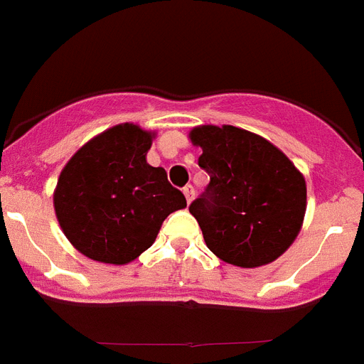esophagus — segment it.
Wrapping results in <instances>:
<instances>
[{"mask_svg": "<svg viewBox=\"0 0 364 364\" xmlns=\"http://www.w3.org/2000/svg\"><path fill=\"white\" fill-rule=\"evenodd\" d=\"M183 194H185L187 201H188V203H191L192 198H194V187H192V185H187V187L183 188Z\"/></svg>", "mask_w": 364, "mask_h": 364, "instance_id": "esophagus-1", "label": "esophagus"}]
</instances>
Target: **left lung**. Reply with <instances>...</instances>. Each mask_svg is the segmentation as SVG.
I'll list each match as a JSON object with an SVG mask.
<instances>
[{
    "instance_id": "left-lung-1",
    "label": "left lung",
    "mask_w": 364,
    "mask_h": 364,
    "mask_svg": "<svg viewBox=\"0 0 364 364\" xmlns=\"http://www.w3.org/2000/svg\"><path fill=\"white\" fill-rule=\"evenodd\" d=\"M210 181L192 201L207 248L240 268L270 264L291 248L307 209L304 173L279 148L235 125H198L188 133Z\"/></svg>"
}]
</instances>
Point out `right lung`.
Here are the masks:
<instances>
[{"label":"right lung","instance_id":"add662e5","mask_svg":"<svg viewBox=\"0 0 364 364\" xmlns=\"http://www.w3.org/2000/svg\"><path fill=\"white\" fill-rule=\"evenodd\" d=\"M155 131L112 125L72 155L53 192L66 239L85 257L127 264L155 242L170 213L187 207L164 168L148 164Z\"/></svg>","mask_w":364,"mask_h":364}]
</instances>
